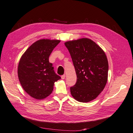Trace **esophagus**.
Segmentation results:
<instances>
[{"mask_svg": "<svg viewBox=\"0 0 133 133\" xmlns=\"http://www.w3.org/2000/svg\"><path fill=\"white\" fill-rule=\"evenodd\" d=\"M61 79H64L65 78V75H61Z\"/></svg>", "mask_w": 133, "mask_h": 133, "instance_id": "34e87169", "label": "esophagus"}]
</instances>
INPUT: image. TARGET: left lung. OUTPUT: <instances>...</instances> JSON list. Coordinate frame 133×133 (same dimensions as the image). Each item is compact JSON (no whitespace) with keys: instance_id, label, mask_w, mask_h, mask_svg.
I'll list each match as a JSON object with an SVG mask.
<instances>
[{"instance_id":"8db88e82","label":"left lung","mask_w":133,"mask_h":133,"mask_svg":"<svg viewBox=\"0 0 133 133\" xmlns=\"http://www.w3.org/2000/svg\"><path fill=\"white\" fill-rule=\"evenodd\" d=\"M65 45L77 76L76 83L70 87L71 95L79 102L91 101L107 84L108 62L106 55L101 47L87 38L67 42Z\"/></svg>"}]
</instances>
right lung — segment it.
I'll return each mask as SVG.
<instances>
[{
	"instance_id": "add662e5",
	"label": "right lung",
	"mask_w": 133,
	"mask_h": 133,
	"mask_svg": "<svg viewBox=\"0 0 133 133\" xmlns=\"http://www.w3.org/2000/svg\"><path fill=\"white\" fill-rule=\"evenodd\" d=\"M60 41L41 39L32 44L22 55L18 66V79L30 96L43 99L50 94L54 82L61 79L49 58Z\"/></svg>"
}]
</instances>
